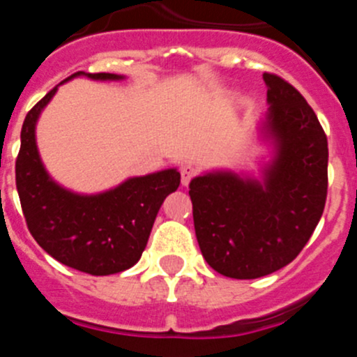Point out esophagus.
Here are the masks:
<instances>
[{"label":"esophagus","instance_id":"34e87169","mask_svg":"<svg viewBox=\"0 0 357 357\" xmlns=\"http://www.w3.org/2000/svg\"><path fill=\"white\" fill-rule=\"evenodd\" d=\"M198 168L195 166V164H184L181 168V175H182V185H188L189 182H191V178H193L195 175H197Z\"/></svg>","mask_w":357,"mask_h":357}]
</instances>
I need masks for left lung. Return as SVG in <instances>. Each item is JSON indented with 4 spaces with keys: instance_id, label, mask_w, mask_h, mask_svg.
<instances>
[{
    "instance_id": "left-lung-1",
    "label": "left lung",
    "mask_w": 357,
    "mask_h": 357,
    "mask_svg": "<svg viewBox=\"0 0 357 357\" xmlns=\"http://www.w3.org/2000/svg\"><path fill=\"white\" fill-rule=\"evenodd\" d=\"M264 130L275 157L263 178L213 172L189 182L204 259L232 279H257L291 263L320 222L327 198V135L298 91L264 73Z\"/></svg>"
}]
</instances>
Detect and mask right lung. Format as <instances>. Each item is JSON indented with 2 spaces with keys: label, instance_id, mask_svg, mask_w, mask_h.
<instances>
[{
  "label": "right lung",
  "instance_id": "add662e5",
  "mask_svg": "<svg viewBox=\"0 0 357 357\" xmlns=\"http://www.w3.org/2000/svg\"><path fill=\"white\" fill-rule=\"evenodd\" d=\"M121 80L114 73L78 71L75 77ZM61 82V84H64ZM59 85L24 118L21 148L15 160V185L28 230L59 263L91 275L128 270L141 259L164 198L176 191L181 173L175 168L128 178L98 195H78L52 181L40 162L36 125Z\"/></svg>",
  "mask_w": 357,
  "mask_h": 357
}]
</instances>
